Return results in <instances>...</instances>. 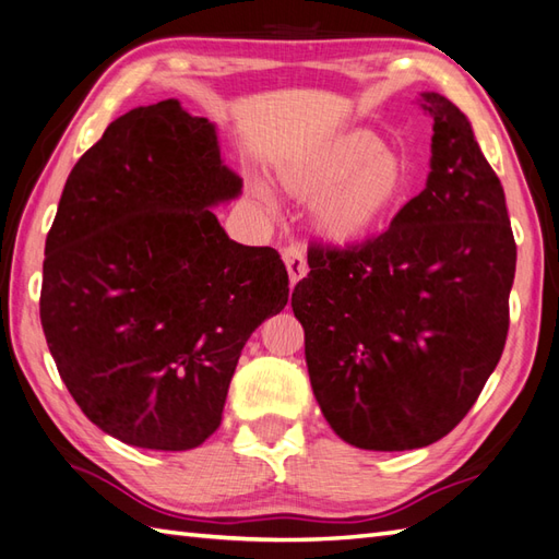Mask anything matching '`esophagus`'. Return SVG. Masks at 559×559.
I'll return each instance as SVG.
<instances>
[{
    "label": "esophagus",
    "instance_id": "1",
    "mask_svg": "<svg viewBox=\"0 0 559 559\" xmlns=\"http://www.w3.org/2000/svg\"><path fill=\"white\" fill-rule=\"evenodd\" d=\"M283 262L288 269L290 285H295L302 276H307V262H305V250L300 245H290V248L283 250Z\"/></svg>",
    "mask_w": 559,
    "mask_h": 559
}]
</instances>
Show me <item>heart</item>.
Masks as SVG:
<instances>
[{"mask_svg":"<svg viewBox=\"0 0 559 559\" xmlns=\"http://www.w3.org/2000/svg\"><path fill=\"white\" fill-rule=\"evenodd\" d=\"M278 183L311 204V221L331 245L367 240L405 210L412 174L405 154L373 131H347L314 142L278 164Z\"/></svg>","mask_w":559,"mask_h":559,"instance_id":"1","label":"heart"}]
</instances>
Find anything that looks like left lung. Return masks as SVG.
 I'll use <instances>...</instances> for the list:
<instances>
[{
  "label": "left lung",
  "instance_id": "8db88e82",
  "mask_svg": "<svg viewBox=\"0 0 559 559\" xmlns=\"http://www.w3.org/2000/svg\"><path fill=\"white\" fill-rule=\"evenodd\" d=\"M433 119L431 174L388 230L359 245L311 242L293 290L311 391L345 443L414 450L474 407L510 329L516 245L500 178L448 97Z\"/></svg>",
  "mask_w": 559,
  "mask_h": 559
}]
</instances>
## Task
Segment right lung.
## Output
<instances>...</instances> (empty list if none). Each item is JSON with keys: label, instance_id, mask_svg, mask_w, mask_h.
I'll use <instances>...</instances> for the list:
<instances>
[{"label": "right lung", "instance_id": "1", "mask_svg": "<svg viewBox=\"0 0 559 559\" xmlns=\"http://www.w3.org/2000/svg\"><path fill=\"white\" fill-rule=\"evenodd\" d=\"M240 188L214 123L178 99L119 116L63 186L43 331L78 407L121 443L202 445L245 343L288 302L281 254L230 240L210 210Z\"/></svg>", "mask_w": 559, "mask_h": 559}]
</instances>
